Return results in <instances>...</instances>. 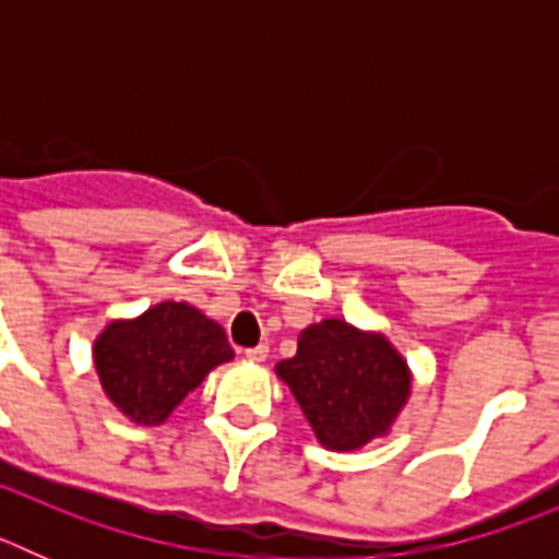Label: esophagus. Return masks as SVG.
Wrapping results in <instances>:
<instances>
[{
	"label": "esophagus",
	"mask_w": 559,
	"mask_h": 559,
	"mask_svg": "<svg viewBox=\"0 0 559 559\" xmlns=\"http://www.w3.org/2000/svg\"><path fill=\"white\" fill-rule=\"evenodd\" d=\"M246 358L254 360V364H263V360L269 358V347H265V344H257V347L246 349Z\"/></svg>",
	"instance_id": "obj_1"
}]
</instances>
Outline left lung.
I'll return each mask as SVG.
<instances>
[{"label": "left lung", "mask_w": 559, "mask_h": 559, "mask_svg": "<svg viewBox=\"0 0 559 559\" xmlns=\"http://www.w3.org/2000/svg\"><path fill=\"white\" fill-rule=\"evenodd\" d=\"M319 445L349 453L392 433L412 397L408 360L380 330L322 319L299 333L294 358L274 367Z\"/></svg>", "instance_id": "left-lung-1"}]
</instances>
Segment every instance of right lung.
Segmentation results:
<instances>
[{"instance_id": "1", "label": "right lung", "mask_w": 559, "mask_h": 559, "mask_svg": "<svg viewBox=\"0 0 559 559\" xmlns=\"http://www.w3.org/2000/svg\"><path fill=\"white\" fill-rule=\"evenodd\" d=\"M235 349L224 328L187 302L151 305L133 319H111L92 344L100 386L133 426H162L206 374Z\"/></svg>"}]
</instances>
